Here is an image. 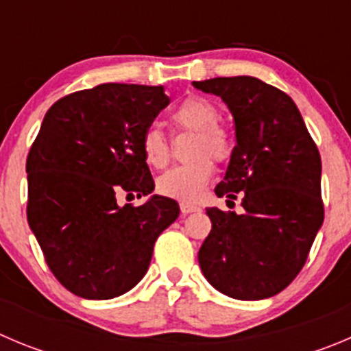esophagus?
<instances>
[{
  "mask_svg": "<svg viewBox=\"0 0 351 351\" xmlns=\"http://www.w3.org/2000/svg\"><path fill=\"white\" fill-rule=\"evenodd\" d=\"M180 209H182L183 215H189V213L199 211V206L191 204V202H180Z\"/></svg>",
  "mask_w": 351,
  "mask_h": 351,
  "instance_id": "1",
  "label": "esophagus"
}]
</instances>
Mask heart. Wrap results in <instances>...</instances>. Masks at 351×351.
<instances>
[{"mask_svg": "<svg viewBox=\"0 0 351 351\" xmlns=\"http://www.w3.org/2000/svg\"><path fill=\"white\" fill-rule=\"evenodd\" d=\"M173 123L182 130L195 131L194 156L195 159L185 165L169 168L157 180V191L166 197L178 201L194 202L206 191L215 175L216 162H225L234 152V140L230 131L218 121V109L215 104L194 95L189 97L173 110ZM210 155L208 156L207 154ZM142 154L147 165L152 168H162L169 160V143L165 131L157 126H149L142 136Z\"/></svg>", "mask_w": 351, "mask_h": 351, "instance_id": "heart-1", "label": "heart"}]
</instances>
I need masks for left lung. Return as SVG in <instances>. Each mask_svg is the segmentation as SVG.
<instances>
[{"mask_svg":"<svg viewBox=\"0 0 351 351\" xmlns=\"http://www.w3.org/2000/svg\"><path fill=\"white\" fill-rule=\"evenodd\" d=\"M234 116L237 145L218 197H241L242 215L208 208L213 227L199 265L215 289L254 301L286 289L308 258L324 221L322 160L296 104L258 77L194 81Z\"/></svg>","mask_w":351,"mask_h":351,"instance_id":"left-lung-1","label":"left lung"}]
</instances>
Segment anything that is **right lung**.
<instances>
[{"instance_id":"obj_1","label":"right lung","mask_w":351,"mask_h":351,"mask_svg":"<svg viewBox=\"0 0 351 351\" xmlns=\"http://www.w3.org/2000/svg\"><path fill=\"white\" fill-rule=\"evenodd\" d=\"M169 104L162 86L98 84L55 101L27 156V221L58 282L86 300H110L149 270L176 201L149 195L143 131Z\"/></svg>"}]
</instances>
